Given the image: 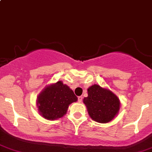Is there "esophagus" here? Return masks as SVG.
Returning a JSON list of instances; mask_svg holds the SVG:
<instances>
[{
    "mask_svg": "<svg viewBox=\"0 0 152 152\" xmlns=\"http://www.w3.org/2000/svg\"><path fill=\"white\" fill-rule=\"evenodd\" d=\"M77 99H78V102H82V100H83V96H78Z\"/></svg>",
    "mask_w": 152,
    "mask_h": 152,
    "instance_id": "esophagus-1",
    "label": "esophagus"
}]
</instances>
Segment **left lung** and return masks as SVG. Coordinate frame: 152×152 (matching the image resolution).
Returning a JSON list of instances; mask_svg holds the SVG:
<instances>
[{
  "mask_svg": "<svg viewBox=\"0 0 152 152\" xmlns=\"http://www.w3.org/2000/svg\"><path fill=\"white\" fill-rule=\"evenodd\" d=\"M89 116L98 123H108L118 114L120 100L107 88L94 84L88 88V96L83 99Z\"/></svg>",
  "mask_w": 152,
  "mask_h": 152,
  "instance_id": "obj_1",
  "label": "left lung"
}]
</instances>
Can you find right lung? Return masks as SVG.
<instances>
[{"instance_id":"add662e5","label":"right lung","mask_w":152,"mask_h":152,"mask_svg":"<svg viewBox=\"0 0 152 152\" xmlns=\"http://www.w3.org/2000/svg\"><path fill=\"white\" fill-rule=\"evenodd\" d=\"M77 101L73 91L61 80L47 86L37 99L38 112L48 120H56L66 113L69 106Z\"/></svg>"}]
</instances>
